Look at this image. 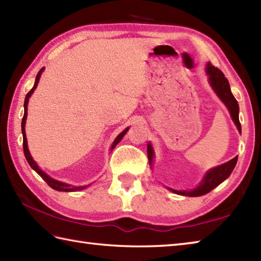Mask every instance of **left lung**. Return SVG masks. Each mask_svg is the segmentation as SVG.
<instances>
[{
  "label": "left lung",
  "instance_id": "1",
  "mask_svg": "<svg viewBox=\"0 0 261 261\" xmlns=\"http://www.w3.org/2000/svg\"><path fill=\"white\" fill-rule=\"evenodd\" d=\"M206 73L208 75V81H210L211 86H212L214 92L216 93V95L220 97L221 101H222L225 104V107L228 108L232 120H233L238 130H239V132L241 134V124L239 121V104H238L236 97L231 92L229 81L225 79V76L222 71H221L219 68L214 67L211 63H207L206 65ZM147 152H148L149 164L151 165L152 159H153V149L150 145V142L148 143ZM237 162H238V156L234 157L233 159H231L228 163L210 169L207 173L205 174L202 181L199 182L198 186L194 188V190L176 191L169 188V191L178 194V195H184V196H192V197L202 196L204 194H207L208 192L212 191L213 188H215L223 180L228 178V177L231 175L232 170L234 169Z\"/></svg>",
  "mask_w": 261,
  "mask_h": 261
}]
</instances>
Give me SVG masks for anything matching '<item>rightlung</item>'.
I'll return each mask as SVG.
<instances>
[{"mask_svg":"<svg viewBox=\"0 0 261 261\" xmlns=\"http://www.w3.org/2000/svg\"><path fill=\"white\" fill-rule=\"evenodd\" d=\"M43 69L45 68H41L40 70H39V73L37 74V77H36V82H35V85H33V87L30 90V92L27 94L25 95V99H24V114H23V118H22V123H21V130H22V136H23V152H24V156H25V159L27 162L29 163V165L31 166V168L36 171V173L41 177V178L45 180L47 184L50 186L51 188H54V190H56L58 192H75V191H81V190H84V188H86L87 186H73V185H69V184H66V182H63V181H59V180H56L51 178V177H49L45 171H42L40 168L38 167V165L36 164L35 160L32 159L31 154L29 152V148H28V142H27V136H25V120H27V114H28V103H29V97L31 96V94L35 92L36 87L38 85L39 83V80H40V76H41V73L43 71ZM127 130H129V127H126L125 130H123L121 132V134L115 138V140L113 141L112 143V147H111V151L113 150V148L118 145V143L121 141L122 138L124 137V135L127 132Z\"/></svg>","mask_w":261,"mask_h":261,"instance_id":"add662e5","label":"right lung"}]
</instances>
